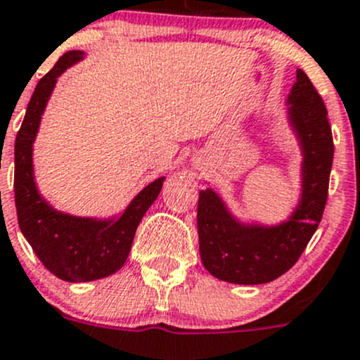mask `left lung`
Listing matches in <instances>:
<instances>
[{"instance_id":"obj_1","label":"left lung","mask_w":360,"mask_h":360,"mask_svg":"<svg viewBox=\"0 0 360 360\" xmlns=\"http://www.w3.org/2000/svg\"><path fill=\"white\" fill-rule=\"evenodd\" d=\"M288 117L302 149V195L288 221L276 226L239 223L212 190L198 195L200 258L214 278L237 285L276 280L299 260L319 229L329 193L334 142L322 96L297 70L288 95Z\"/></svg>"}]
</instances>
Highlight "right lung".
Returning <instances> with one entry per match:
<instances>
[{"mask_svg": "<svg viewBox=\"0 0 360 360\" xmlns=\"http://www.w3.org/2000/svg\"><path fill=\"white\" fill-rule=\"evenodd\" d=\"M84 58L82 51H68L54 68L38 80L27 103L15 139V191L17 219L22 236L31 244L41 264L59 280L70 283L100 280L123 267L134 243L135 230L158 197L165 177H158L130 202L123 214L114 219L79 218L52 209L40 197L33 176V142L40 127L47 100L56 79L73 63Z\"/></svg>", "mask_w": 360, "mask_h": 360, "instance_id": "1", "label": "right lung"}]
</instances>
